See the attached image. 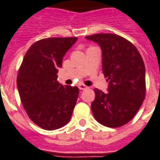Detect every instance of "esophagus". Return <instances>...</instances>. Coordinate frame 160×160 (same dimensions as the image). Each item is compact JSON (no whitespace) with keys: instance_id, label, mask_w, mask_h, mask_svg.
Wrapping results in <instances>:
<instances>
[{"instance_id":"esophagus-1","label":"esophagus","mask_w":160,"mask_h":160,"mask_svg":"<svg viewBox=\"0 0 160 160\" xmlns=\"http://www.w3.org/2000/svg\"><path fill=\"white\" fill-rule=\"evenodd\" d=\"M79 88H80V90H86L88 89L89 87L86 86V85H84V84H80V85H79Z\"/></svg>"}]
</instances>
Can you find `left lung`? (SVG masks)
Listing matches in <instances>:
<instances>
[{"mask_svg":"<svg viewBox=\"0 0 160 160\" xmlns=\"http://www.w3.org/2000/svg\"><path fill=\"white\" fill-rule=\"evenodd\" d=\"M86 38L101 47L102 73L109 82L108 93L94 89L93 115L104 126L120 127L133 119L146 96L142 58L131 41L115 34H96Z\"/></svg>","mask_w":160,"mask_h":160,"instance_id":"obj_1","label":"left lung"}]
</instances>
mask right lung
Returning a JSON list of instances; mask_svg holds the SVG:
<instances>
[{
    "label": "right lung",
    "instance_id": "obj_1",
    "mask_svg": "<svg viewBox=\"0 0 160 160\" xmlns=\"http://www.w3.org/2000/svg\"><path fill=\"white\" fill-rule=\"evenodd\" d=\"M76 41L77 37L40 40L29 47L20 65V99L29 119L44 130L61 128L71 119L79 88L61 85L57 74L64 54Z\"/></svg>",
    "mask_w": 160,
    "mask_h": 160
}]
</instances>
